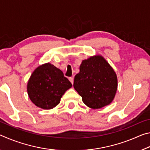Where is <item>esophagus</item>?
Here are the masks:
<instances>
[{"label": "esophagus", "instance_id": "1", "mask_svg": "<svg viewBox=\"0 0 150 150\" xmlns=\"http://www.w3.org/2000/svg\"><path fill=\"white\" fill-rule=\"evenodd\" d=\"M69 80L70 81V82L71 83V84L73 85V82H74V79H73V77H69Z\"/></svg>", "mask_w": 150, "mask_h": 150}]
</instances>
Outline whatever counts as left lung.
Wrapping results in <instances>:
<instances>
[{
  "mask_svg": "<svg viewBox=\"0 0 150 150\" xmlns=\"http://www.w3.org/2000/svg\"><path fill=\"white\" fill-rule=\"evenodd\" d=\"M75 75L73 87L83 102L91 108L110 104L117 90V77L108 63L100 55L83 60Z\"/></svg>",
  "mask_w": 150,
  "mask_h": 150,
  "instance_id": "8db88e82",
  "label": "left lung"
}]
</instances>
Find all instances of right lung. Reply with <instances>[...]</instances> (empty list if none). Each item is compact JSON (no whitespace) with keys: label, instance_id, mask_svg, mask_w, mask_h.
Segmentation results:
<instances>
[{"label":"right lung","instance_id":"obj_1","mask_svg":"<svg viewBox=\"0 0 150 150\" xmlns=\"http://www.w3.org/2000/svg\"><path fill=\"white\" fill-rule=\"evenodd\" d=\"M72 84L60 69L50 63L36 68L27 85L32 102L43 109H52L60 103L61 98Z\"/></svg>","mask_w":150,"mask_h":150}]
</instances>
